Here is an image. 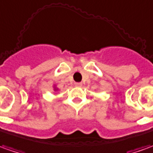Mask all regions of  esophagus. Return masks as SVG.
Instances as JSON below:
<instances>
[{"label":"esophagus","instance_id":"34e87169","mask_svg":"<svg viewBox=\"0 0 153 153\" xmlns=\"http://www.w3.org/2000/svg\"><path fill=\"white\" fill-rule=\"evenodd\" d=\"M74 85L76 87H81L82 86V83H74Z\"/></svg>","mask_w":153,"mask_h":153}]
</instances>
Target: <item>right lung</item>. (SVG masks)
<instances>
[{
  "mask_svg": "<svg viewBox=\"0 0 153 153\" xmlns=\"http://www.w3.org/2000/svg\"><path fill=\"white\" fill-rule=\"evenodd\" d=\"M53 90H54V91H58V90H59V88H58L56 85H53Z\"/></svg>",
  "mask_w": 153,
  "mask_h": 153,
  "instance_id": "right-lung-1",
  "label": "right lung"
}]
</instances>
